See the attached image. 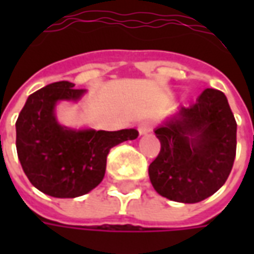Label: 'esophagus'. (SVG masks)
Listing matches in <instances>:
<instances>
[{
    "label": "esophagus",
    "instance_id": "1",
    "mask_svg": "<svg viewBox=\"0 0 254 254\" xmlns=\"http://www.w3.org/2000/svg\"><path fill=\"white\" fill-rule=\"evenodd\" d=\"M138 133H140V136H143V134H147L152 130V125H151V122L148 121H144V122H140L138 124Z\"/></svg>",
    "mask_w": 254,
    "mask_h": 254
}]
</instances>
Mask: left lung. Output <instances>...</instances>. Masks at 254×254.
Wrapping results in <instances>:
<instances>
[{
  "instance_id": "8db88e82",
  "label": "left lung",
  "mask_w": 254,
  "mask_h": 254,
  "mask_svg": "<svg viewBox=\"0 0 254 254\" xmlns=\"http://www.w3.org/2000/svg\"><path fill=\"white\" fill-rule=\"evenodd\" d=\"M155 134L160 151L148 174L160 196L193 204L223 187L234 165L237 122L222 91L204 89Z\"/></svg>"
}]
</instances>
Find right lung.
Returning a JSON list of instances; mask_svg holds the SVG:
<instances>
[{"instance_id": "right-lung-1", "label": "right lung", "mask_w": 254, "mask_h": 254, "mask_svg": "<svg viewBox=\"0 0 254 254\" xmlns=\"http://www.w3.org/2000/svg\"><path fill=\"white\" fill-rule=\"evenodd\" d=\"M85 89L69 81L49 84L28 96L16 121V148L30 182L58 198L83 196L99 185L113 147L137 138L136 129L116 132L61 127L54 109L60 100L76 102Z\"/></svg>"}]
</instances>
